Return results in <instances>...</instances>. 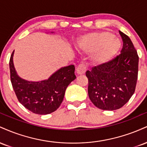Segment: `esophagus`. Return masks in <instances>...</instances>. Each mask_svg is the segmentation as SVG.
Returning a JSON list of instances; mask_svg holds the SVG:
<instances>
[{
    "instance_id": "obj_1",
    "label": "esophagus",
    "mask_w": 147,
    "mask_h": 147,
    "mask_svg": "<svg viewBox=\"0 0 147 147\" xmlns=\"http://www.w3.org/2000/svg\"><path fill=\"white\" fill-rule=\"evenodd\" d=\"M77 73L78 75H83L86 71V65L84 63H81L79 64L78 66L77 67Z\"/></svg>"
}]
</instances>
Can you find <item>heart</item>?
Masks as SVG:
<instances>
[{
	"label": "heart",
	"instance_id": "b5f03b06",
	"mask_svg": "<svg viewBox=\"0 0 147 147\" xmlns=\"http://www.w3.org/2000/svg\"><path fill=\"white\" fill-rule=\"evenodd\" d=\"M120 42L113 34L108 32L90 33L79 41V48L86 52H93L92 59L95 63L109 61L120 48Z\"/></svg>",
	"mask_w": 147,
	"mask_h": 147
}]
</instances>
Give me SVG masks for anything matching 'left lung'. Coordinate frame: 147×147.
<instances>
[{
    "label": "left lung",
    "mask_w": 147,
    "mask_h": 147,
    "mask_svg": "<svg viewBox=\"0 0 147 147\" xmlns=\"http://www.w3.org/2000/svg\"><path fill=\"white\" fill-rule=\"evenodd\" d=\"M119 32L123 41L120 55L86 72L89 98L96 107L104 111L122 107L132 97L137 84L138 52L129 37Z\"/></svg>",
    "instance_id": "left-lung-1"
}]
</instances>
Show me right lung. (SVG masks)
I'll return each mask as SVG.
<instances>
[{
    "mask_svg": "<svg viewBox=\"0 0 147 147\" xmlns=\"http://www.w3.org/2000/svg\"><path fill=\"white\" fill-rule=\"evenodd\" d=\"M11 54L9 60L10 79L19 102L27 109L38 115L54 112L63 102L68 86L76 79L75 65L59 69L48 79L41 82H29L16 73Z\"/></svg>",
    "mask_w": 147,
    "mask_h": 147,
    "instance_id": "1",
    "label": "right lung"
}]
</instances>
